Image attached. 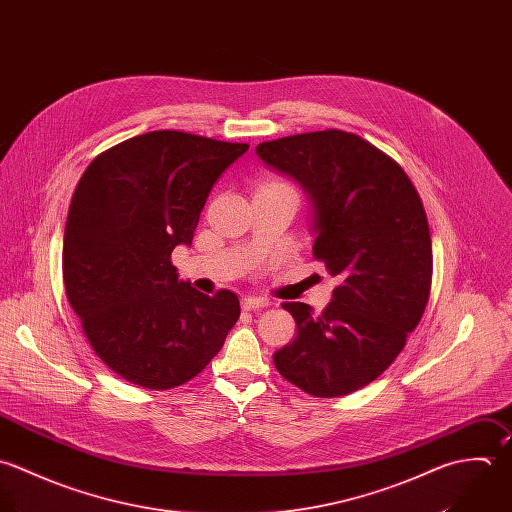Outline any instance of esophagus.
Returning <instances> with one entry per match:
<instances>
[{
  "label": "esophagus",
  "instance_id": "1",
  "mask_svg": "<svg viewBox=\"0 0 512 512\" xmlns=\"http://www.w3.org/2000/svg\"><path fill=\"white\" fill-rule=\"evenodd\" d=\"M270 302L266 298H258V296H244L242 298V308L244 310H260V308H268Z\"/></svg>",
  "mask_w": 512,
  "mask_h": 512
}]
</instances>
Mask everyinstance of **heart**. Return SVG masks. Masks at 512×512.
<instances>
[{"label": "heart", "instance_id": "obj_1", "mask_svg": "<svg viewBox=\"0 0 512 512\" xmlns=\"http://www.w3.org/2000/svg\"><path fill=\"white\" fill-rule=\"evenodd\" d=\"M276 182H280V180H276ZM282 184H286V182H282Z\"/></svg>", "mask_w": 512, "mask_h": 512}]
</instances>
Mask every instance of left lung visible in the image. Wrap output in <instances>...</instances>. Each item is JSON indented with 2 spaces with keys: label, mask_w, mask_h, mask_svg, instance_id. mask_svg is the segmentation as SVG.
I'll list each match as a JSON object with an SVG mask.
<instances>
[{
  "label": "left lung",
  "mask_w": 512,
  "mask_h": 512,
  "mask_svg": "<svg viewBox=\"0 0 512 512\" xmlns=\"http://www.w3.org/2000/svg\"><path fill=\"white\" fill-rule=\"evenodd\" d=\"M256 153L310 194L314 258L338 278L322 314L284 304L298 334L274 365L314 397L353 393L395 361L429 300L433 250L419 192L389 155L340 129L266 141Z\"/></svg>",
  "instance_id": "obj_1"
}]
</instances>
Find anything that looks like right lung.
Returning a JSON list of instances; mask_svg holds the SVG:
<instances>
[{"label":"right lung","instance_id":"obj_1","mask_svg":"<svg viewBox=\"0 0 512 512\" xmlns=\"http://www.w3.org/2000/svg\"><path fill=\"white\" fill-rule=\"evenodd\" d=\"M246 151V143L151 131L83 172L65 224L63 284L85 338L121 379L178 387L238 322V296H204L178 282L171 254L192 242L210 188Z\"/></svg>","mask_w":512,"mask_h":512}]
</instances>
